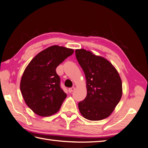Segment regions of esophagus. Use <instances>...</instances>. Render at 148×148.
<instances>
[{
  "instance_id": "1",
  "label": "esophagus",
  "mask_w": 148,
  "mask_h": 148,
  "mask_svg": "<svg viewBox=\"0 0 148 148\" xmlns=\"http://www.w3.org/2000/svg\"><path fill=\"white\" fill-rule=\"evenodd\" d=\"M75 90V87H70V88L68 89V91L69 92H72Z\"/></svg>"
}]
</instances>
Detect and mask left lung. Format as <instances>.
Returning a JSON list of instances; mask_svg holds the SVG:
<instances>
[{
  "mask_svg": "<svg viewBox=\"0 0 148 148\" xmlns=\"http://www.w3.org/2000/svg\"><path fill=\"white\" fill-rule=\"evenodd\" d=\"M77 61L85 74L87 96L78 104L86 119L99 121L114 111L122 96V82L111 63L85 49L75 50Z\"/></svg>",
  "mask_w": 148,
  "mask_h": 148,
  "instance_id": "1",
  "label": "left lung"
}]
</instances>
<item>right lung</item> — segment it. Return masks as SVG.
Listing matches in <instances>:
<instances>
[{
    "mask_svg": "<svg viewBox=\"0 0 148 148\" xmlns=\"http://www.w3.org/2000/svg\"><path fill=\"white\" fill-rule=\"evenodd\" d=\"M73 52V49L53 45L37 54L27 66L20 91L26 104L37 115L52 116L61 108L66 94L56 70Z\"/></svg>",
    "mask_w": 148,
    "mask_h": 148,
    "instance_id": "right-lung-1",
    "label": "right lung"
}]
</instances>
